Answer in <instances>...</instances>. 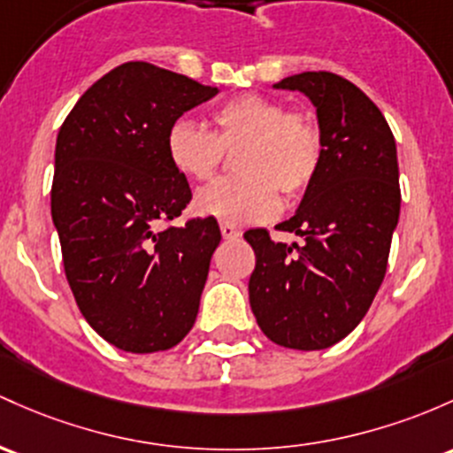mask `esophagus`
I'll use <instances>...</instances> for the list:
<instances>
[{
	"instance_id": "obj_1",
	"label": "esophagus",
	"mask_w": 453,
	"mask_h": 453,
	"mask_svg": "<svg viewBox=\"0 0 453 453\" xmlns=\"http://www.w3.org/2000/svg\"><path fill=\"white\" fill-rule=\"evenodd\" d=\"M221 234H223V238H227V241H234V238L241 236L242 232L238 230L236 226H232V223L223 221V223H221Z\"/></svg>"
}]
</instances>
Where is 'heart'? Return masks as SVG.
Returning <instances> with one entry per match:
<instances>
[{
  "instance_id": "heart-1",
  "label": "heart",
  "mask_w": 453,
  "mask_h": 453,
  "mask_svg": "<svg viewBox=\"0 0 453 453\" xmlns=\"http://www.w3.org/2000/svg\"><path fill=\"white\" fill-rule=\"evenodd\" d=\"M212 133L178 118L165 135L172 167L188 180H208L226 152H236V176L219 178L196 196V211L226 223L266 221L280 211V196L299 197L322 165V135L307 113L262 94H241L212 111Z\"/></svg>"
}]
</instances>
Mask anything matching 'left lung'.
Returning a JSON list of instances; mask_svg holds the SVG:
<instances>
[{"instance_id":"8db88e82","label":"left lung","mask_w":453,"mask_h":453,"mask_svg":"<svg viewBox=\"0 0 453 453\" xmlns=\"http://www.w3.org/2000/svg\"><path fill=\"white\" fill-rule=\"evenodd\" d=\"M314 103L322 165L283 232L301 245L245 232L256 251L250 303L271 342L322 350L355 329L370 310L389 260L400 217L395 139L380 109L335 73H299L275 83Z\"/></svg>"}]
</instances>
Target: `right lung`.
Returning <instances> with one entry per match:
<instances>
[{
	"instance_id": "right-lung-1",
	"label": "right lung",
	"mask_w": 453,
	"mask_h": 453,
	"mask_svg": "<svg viewBox=\"0 0 453 453\" xmlns=\"http://www.w3.org/2000/svg\"><path fill=\"white\" fill-rule=\"evenodd\" d=\"M215 94L127 62L86 89L58 133L51 217L64 273L89 326L120 350H167L196 322L221 232L212 217L170 226L191 187L172 167L165 135Z\"/></svg>"
}]
</instances>
